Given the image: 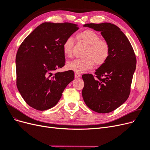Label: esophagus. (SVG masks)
Here are the masks:
<instances>
[{
	"label": "esophagus",
	"mask_w": 150,
	"mask_h": 150,
	"mask_svg": "<svg viewBox=\"0 0 150 150\" xmlns=\"http://www.w3.org/2000/svg\"><path fill=\"white\" fill-rule=\"evenodd\" d=\"M74 76H75V78H80L81 75L79 73H78V72H75Z\"/></svg>",
	"instance_id": "34e87169"
}]
</instances>
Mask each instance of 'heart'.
<instances>
[{
  "mask_svg": "<svg viewBox=\"0 0 150 150\" xmlns=\"http://www.w3.org/2000/svg\"><path fill=\"white\" fill-rule=\"evenodd\" d=\"M78 38L88 46L84 53V58L76 59L67 63L68 69L78 72H83L91 69L94 63L96 65H101L106 61L110 54V46L96 32L92 30H86L81 32ZM74 46L73 39L67 38L62 44V51L67 57L72 56Z\"/></svg>",
  "mask_w": 150,
  "mask_h": 150,
  "instance_id": "1",
  "label": "heart"
}]
</instances>
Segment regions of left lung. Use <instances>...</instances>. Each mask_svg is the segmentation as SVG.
<instances>
[{"mask_svg":"<svg viewBox=\"0 0 150 150\" xmlns=\"http://www.w3.org/2000/svg\"><path fill=\"white\" fill-rule=\"evenodd\" d=\"M83 26L100 32L110 49L106 61L95 72L96 78L89 74L82 76L84 101L95 112H110L129 96L137 59L128 39L117 26L108 22Z\"/></svg>","mask_w":150,"mask_h":150,"instance_id":"1","label":"left lung"}]
</instances>
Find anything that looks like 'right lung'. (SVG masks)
<instances>
[{
  "instance_id": "obj_1",
  "label": "right lung",
  "mask_w": 150,
  "mask_h": 150,
  "mask_svg": "<svg viewBox=\"0 0 150 150\" xmlns=\"http://www.w3.org/2000/svg\"><path fill=\"white\" fill-rule=\"evenodd\" d=\"M78 30L74 24L44 22L22 42L16 57L17 87L26 103L39 111L54 107L74 72L55 71L65 64L64 40Z\"/></svg>"
}]
</instances>
